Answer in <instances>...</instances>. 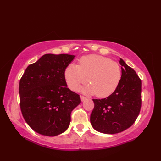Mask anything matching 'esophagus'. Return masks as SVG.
<instances>
[{
	"instance_id": "34e87169",
	"label": "esophagus",
	"mask_w": 161,
	"mask_h": 161,
	"mask_svg": "<svg viewBox=\"0 0 161 161\" xmlns=\"http://www.w3.org/2000/svg\"><path fill=\"white\" fill-rule=\"evenodd\" d=\"M80 100L81 102H84L86 100V97H85L84 96H80Z\"/></svg>"
}]
</instances>
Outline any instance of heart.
Listing matches in <instances>:
<instances>
[{
    "label": "heart",
    "instance_id": "1",
    "mask_svg": "<svg viewBox=\"0 0 161 161\" xmlns=\"http://www.w3.org/2000/svg\"><path fill=\"white\" fill-rule=\"evenodd\" d=\"M68 86L76 91L81 85L88 82L81 91L87 95H95L104 98L110 96L117 89L122 78L119 64L107 57L97 54L82 57L80 65L70 64L64 71Z\"/></svg>",
    "mask_w": 161,
    "mask_h": 161
}]
</instances>
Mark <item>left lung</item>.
<instances>
[{"label":"left lung","mask_w":161,"mask_h":161,"mask_svg":"<svg viewBox=\"0 0 161 161\" xmlns=\"http://www.w3.org/2000/svg\"><path fill=\"white\" fill-rule=\"evenodd\" d=\"M122 78L117 89L107 98L95 100L91 124L95 130L115 134L129 128L141 107V80L135 70L119 59Z\"/></svg>","instance_id":"8db88e82"}]
</instances>
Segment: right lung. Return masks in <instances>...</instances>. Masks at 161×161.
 <instances>
[{
	"instance_id": "obj_1",
	"label": "right lung",
	"mask_w": 161,
	"mask_h": 161,
	"mask_svg": "<svg viewBox=\"0 0 161 161\" xmlns=\"http://www.w3.org/2000/svg\"><path fill=\"white\" fill-rule=\"evenodd\" d=\"M67 54H46L28 66L20 80V107L25 122L43 136L66 131L70 114L80 104L78 94L67 87L66 67L75 59Z\"/></svg>"
}]
</instances>
